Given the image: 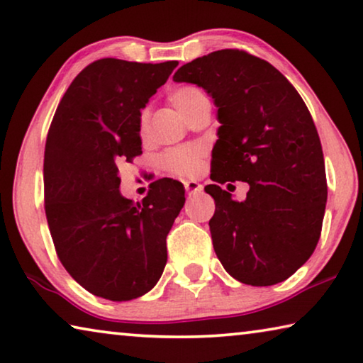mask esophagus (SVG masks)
I'll use <instances>...</instances> for the list:
<instances>
[{
  "mask_svg": "<svg viewBox=\"0 0 363 363\" xmlns=\"http://www.w3.org/2000/svg\"><path fill=\"white\" fill-rule=\"evenodd\" d=\"M184 187H186L187 194H194L202 191V184L197 181H184Z\"/></svg>",
  "mask_w": 363,
  "mask_h": 363,
  "instance_id": "34e87169",
  "label": "esophagus"
}]
</instances>
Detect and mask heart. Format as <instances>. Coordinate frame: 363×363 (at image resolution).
<instances>
[{
  "label": "heart",
  "instance_id": "1",
  "mask_svg": "<svg viewBox=\"0 0 363 363\" xmlns=\"http://www.w3.org/2000/svg\"><path fill=\"white\" fill-rule=\"evenodd\" d=\"M205 94L199 87L194 85H186V87H179L171 94V101L181 113L192 105L194 101L199 99H203ZM142 130H145V121H142ZM199 158L200 150L195 147H181L174 148L164 153V157L161 158V163L166 169L181 176H192L194 172L199 169Z\"/></svg>",
  "mask_w": 363,
  "mask_h": 363
}]
</instances>
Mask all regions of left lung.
<instances>
[{"instance_id": "1", "label": "left lung", "mask_w": 363, "mask_h": 363, "mask_svg": "<svg viewBox=\"0 0 363 363\" xmlns=\"http://www.w3.org/2000/svg\"><path fill=\"white\" fill-rule=\"evenodd\" d=\"M172 80L202 87L218 108L211 181L250 186L244 202L205 187L218 258L244 284L281 283L313 254L325 216V160L308 108L278 69L240 50L197 57Z\"/></svg>"}]
</instances>
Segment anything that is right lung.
Returning a JSON list of instances; mask_svg holds the SVG:
<instances>
[{
	"label": "right lung",
	"mask_w": 363,
	"mask_h": 363,
	"mask_svg": "<svg viewBox=\"0 0 363 363\" xmlns=\"http://www.w3.org/2000/svg\"><path fill=\"white\" fill-rule=\"evenodd\" d=\"M177 61H94L69 85L45 145V213L62 267L108 301H132L158 283L166 235L186 202L179 181L160 179L142 202L119 192V166L142 153L140 109Z\"/></svg>",
	"instance_id": "1"
}]
</instances>
